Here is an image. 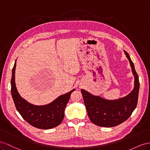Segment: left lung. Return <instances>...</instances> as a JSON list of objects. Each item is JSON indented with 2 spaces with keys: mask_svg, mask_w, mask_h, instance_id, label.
<instances>
[{
  "mask_svg": "<svg viewBox=\"0 0 150 150\" xmlns=\"http://www.w3.org/2000/svg\"><path fill=\"white\" fill-rule=\"evenodd\" d=\"M124 51L129 61L134 76V89L128 95L115 100H108L84 89L81 90L88 116L95 125L105 127L117 126L127 120L137 106L139 90V77L129 54Z\"/></svg>",
  "mask_w": 150,
  "mask_h": 150,
  "instance_id": "left-lung-1",
  "label": "left lung"
}]
</instances>
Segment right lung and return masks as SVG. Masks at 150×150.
I'll use <instances>...</instances> for the list:
<instances>
[{
	"instance_id": "add662e5",
	"label": "right lung",
	"mask_w": 150,
	"mask_h": 150,
	"mask_svg": "<svg viewBox=\"0 0 150 150\" xmlns=\"http://www.w3.org/2000/svg\"><path fill=\"white\" fill-rule=\"evenodd\" d=\"M16 61L12 70L11 85V95L18 112L25 120L36 128L49 129L56 127L63 121L65 107L70 99L72 92L75 89L60 96L47 105L37 106L31 104L21 96L16 89L15 83Z\"/></svg>"
}]
</instances>
